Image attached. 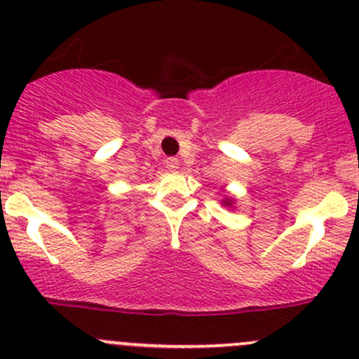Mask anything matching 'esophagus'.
<instances>
[{
  "mask_svg": "<svg viewBox=\"0 0 359 359\" xmlns=\"http://www.w3.org/2000/svg\"><path fill=\"white\" fill-rule=\"evenodd\" d=\"M165 165H166V168L170 170V172H175V170H179L180 161L177 158H166Z\"/></svg>",
  "mask_w": 359,
  "mask_h": 359,
  "instance_id": "obj_1",
  "label": "esophagus"
}]
</instances>
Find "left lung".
<instances>
[{
	"label": "left lung",
	"mask_w": 359,
	"mask_h": 359,
	"mask_svg": "<svg viewBox=\"0 0 359 359\" xmlns=\"http://www.w3.org/2000/svg\"><path fill=\"white\" fill-rule=\"evenodd\" d=\"M222 205H224V206H231V205H233V200L226 196V200H222Z\"/></svg>",
	"instance_id": "obj_1"
}]
</instances>
